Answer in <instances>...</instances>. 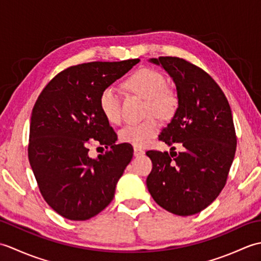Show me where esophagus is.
<instances>
[{"mask_svg":"<svg viewBox=\"0 0 261 261\" xmlns=\"http://www.w3.org/2000/svg\"><path fill=\"white\" fill-rule=\"evenodd\" d=\"M143 153H145V151H143L142 149H140V148H135V149H134L135 157H140V156H142Z\"/></svg>","mask_w":261,"mask_h":261,"instance_id":"1","label":"esophagus"}]
</instances>
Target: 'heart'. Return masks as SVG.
<instances>
[{"label": "heart", "mask_w": 261, "mask_h": 261, "mask_svg": "<svg viewBox=\"0 0 261 261\" xmlns=\"http://www.w3.org/2000/svg\"><path fill=\"white\" fill-rule=\"evenodd\" d=\"M124 87L146 98V113H154L162 119H170L178 107L176 92L166 85L165 76L152 68H140L127 77ZM98 107L104 118L110 123H119L121 120L120 99L113 87L108 86L98 96ZM159 131V122L156 116L150 115L138 123L124 125L119 132L122 142L135 147H145Z\"/></svg>", "instance_id": "1"}]
</instances>
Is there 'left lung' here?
Returning <instances> with one entry per match:
<instances>
[{"label": "left lung", "mask_w": 261, "mask_h": 261, "mask_svg": "<svg viewBox=\"0 0 261 261\" xmlns=\"http://www.w3.org/2000/svg\"><path fill=\"white\" fill-rule=\"evenodd\" d=\"M149 62L173 79L178 108L159 140L179 143L181 152L147 151L152 170L149 193L168 212L187 216L201 212L219 196L234 159L237 137L228 99L206 71L178 57Z\"/></svg>", "instance_id": "obj_1"}]
</instances>
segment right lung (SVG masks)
<instances>
[{"label": "right lung", "instance_id": "add662e5", "mask_svg": "<svg viewBox=\"0 0 261 261\" xmlns=\"http://www.w3.org/2000/svg\"><path fill=\"white\" fill-rule=\"evenodd\" d=\"M140 59L93 62L71 66L48 83L32 109L30 166L42 197L71 221H85L112 201L120 177L134 156L98 107L102 90L127 73ZM108 149L93 160L88 145Z\"/></svg>", "mask_w": 261, "mask_h": 261}]
</instances>
